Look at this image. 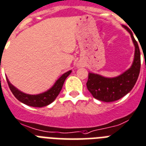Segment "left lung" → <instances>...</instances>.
I'll return each mask as SVG.
<instances>
[{
	"instance_id": "left-lung-1",
	"label": "left lung",
	"mask_w": 146,
	"mask_h": 146,
	"mask_svg": "<svg viewBox=\"0 0 146 146\" xmlns=\"http://www.w3.org/2000/svg\"><path fill=\"white\" fill-rule=\"evenodd\" d=\"M130 33L135 46L134 59L131 67L123 74L115 78H105L100 75L90 73L87 87L92 96L104 102H112L126 96L132 90L137 80L140 70V52L137 42L131 31L127 26H123Z\"/></svg>"
}]
</instances>
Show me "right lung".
<instances>
[{
    "label": "right lung",
    "instance_id": "add662e5",
    "mask_svg": "<svg viewBox=\"0 0 146 146\" xmlns=\"http://www.w3.org/2000/svg\"><path fill=\"white\" fill-rule=\"evenodd\" d=\"M71 73V70H69L64 74L58 79L54 85L46 92L41 93L39 95H29L22 92L17 88H15L12 84L10 83L8 78H6L7 83L9 84L10 90L12 91L15 97L20 102L28 105V106H34V107H42L47 105L51 104L56 98L59 94L62 88L64 82L66 78Z\"/></svg>",
    "mask_w": 146,
    "mask_h": 146
}]
</instances>
